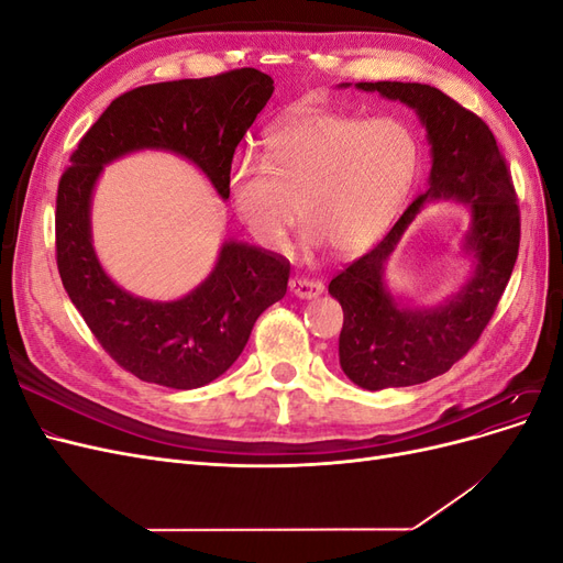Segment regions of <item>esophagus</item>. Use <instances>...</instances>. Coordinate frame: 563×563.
<instances>
[{
    "label": "esophagus",
    "mask_w": 563,
    "mask_h": 563,
    "mask_svg": "<svg viewBox=\"0 0 563 563\" xmlns=\"http://www.w3.org/2000/svg\"><path fill=\"white\" fill-rule=\"evenodd\" d=\"M288 286H291V294L298 298H317L323 294V284L308 277H294Z\"/></svg>",
    "instance_id": "obj_1"
}]
</instances>
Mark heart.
<instances>
[{
    "label": "heart",
    "instance_id": "1",
    "mask_svg": "<svg viewBox=\"0 0 563 563\" xmlns=\"http://www.w3.org/2000/svg\"><path fill=\"white\" fill-rule=\"evenodd\" d=\"M418 164L416 135L399 119L296 112L265 133L263 166H232L228 192L265 249L286 244L300 211L310 246L354 255L397 218Z\"/></svg>",
    "mask_w": 563,
    "mask_h": 563
}]
</instances>
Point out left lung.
I'll return each instance as SVG.
<instances>
[{
    "instance_id": "obj_1",
    "label": "left lung",
    "mask_w": 563,
    "mask_h": 563,
    "mask_svg": "<svg viewBox=\"0 0 563 563\" xmlns=\"http://www.w3.org/2000/svg\"><path fill=\"white\" fill-rule=\"evenodd\" d=\"M350 87V84H340ZM362 91L413 108L428 131L432 172L383 242L329 284L343 305L340 368L364 389L408 387L446 373L479 340L496 312L519 255V207L505 157L482 117L430 84L360 81ZM451 198L471 211L464 250L475 267L464 288L434 309H408L384 286V265L424 202Z\"/></svg>"
}]
</instances>
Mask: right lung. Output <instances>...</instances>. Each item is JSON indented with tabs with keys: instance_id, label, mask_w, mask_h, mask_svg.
I'll use <instances>...</instances> for the list:
<instances>
[{
	"instance_id": "add662e5",
	"label": "right lung",
	"mask_w": 563,
	"mask_h": 563,
	"mask_svg": "<svg viewBox=\"0 0 563 563\" xmlns=\"http://www.w3.org/2000/svg\"><path fill=\"white\" fill-rule=\"evenodd\" d=\"M272 91L275 81L255 67L126 91L84 133L60 176L56 263L63 286L98 343L135 378L195 389L223 376L246 347L255 319L284 298L291 265L284 255L225 242L195 291L166 302L133 296L108 277L93 251L96 180L129 152L166 150L192 162L228 199L234 150Z\"/></svg>"
}]
</instances>
